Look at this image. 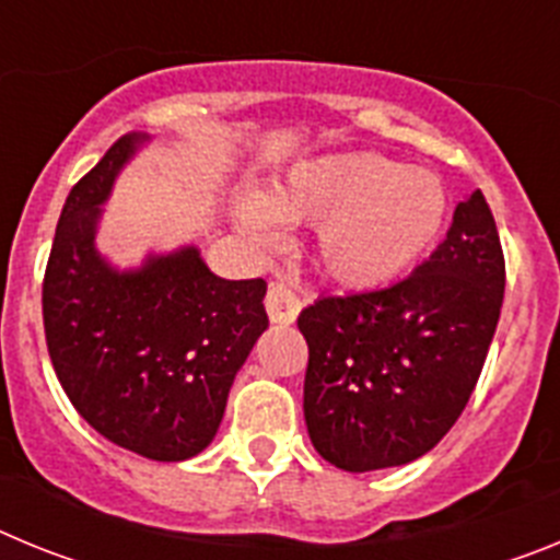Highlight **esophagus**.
<instances>
[{"label": "esophagus", "mask_w": 560, "mask_h": 560, "mask_svg": "<svg viewBox=\"0 0 560 560\" xmlns=\"http://www.w3.org/2000/svg\"><path fill=\"white\" fill-rule=\"evenodd\" d=\"M303 303H300V296L289 289L285 283H271L269 291H266V311H269L271 323L280 325H291L300 314Z\"/></svg>", "instance_id": "obj_1"}]
</instances>
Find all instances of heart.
I'll return each mask as SVG.
<instances>
[{
	"label": "heart",
	"mask_w": 560,
	"mask_h": 560,
	"mask_svg": "<svg viewBox=\"0 0 560 560\" xmlns=\"http://www.w3.org/2000/svg\"><path fill=\"white\" fill-rule=\"evenodd\" d=\"M446 207L432 173L355 151L294 167L266 201H241L237 219L257 244L275 241L277 221L316 224L314 264L323 277L341 289H375L432 246Z\"/></svg>",
	"instance_id": "1"
}]
</instances>
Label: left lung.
Listing matches in <instances>:
<instances>
[{
	"label": "left lung",
	"mask_w": 560,
	"mask_h": 560,
	"mask_svg": "<svg viewBox=\"0 0 560 560\" xmlns=\"http://www.w3.org/2000/svg\"><path fill=\"white\" fill-rule=\"evenodd\" d=\"M502 294L497 221L477 190L412 275L308 305L296 328L308 341L303 412L316 452L361 474L438 446L477 387Z\"/></svg>",
	"instance_id": "1"
}]
</instances>
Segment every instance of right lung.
<instances>
[{"label": "right lung", "instance_id": "1", "mask_svg": "<svg viewBox=\"0 0 560 560\" xmlns=\"http://www.w3.org/2000/svg\"><path fill=\"white\" fill-rule=\"evenodd\" d=\"M142 137H120L67 196L42 283L47 350L63 393L106 440L160 463L219 432L232 378L269 325L266 280L215 277L196 249L117 275L95 252L114 176Z\"/></svg>", "mask_w": 560, "mask_h": 560}]
</instances>
